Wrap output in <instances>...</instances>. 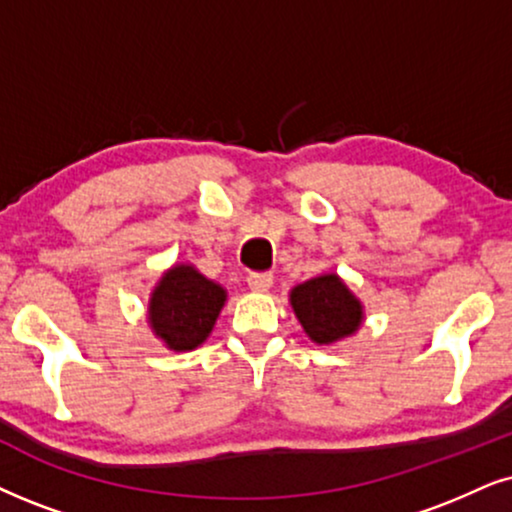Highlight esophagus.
I'll return each mask as SVG.
<instances>
[{
	"label": "esophagus",
	"instance_id": "1",
	"mask_svg": "<svg viewBox=\"0 0 512 512\" xmlns=\"http://www.w3.org/2000/svg\"><path fill=\"white\" fill-rule=\"evenodd\" d=\"M271 283H274V276L267 274V271H252L248 276V286L255 290V293H264V290H269Z\"/></svg>",
	"mask_w": 512,
	"mask_h": 512
}]
</instances>
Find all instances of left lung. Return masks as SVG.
<instances>
[{"label": "left lung", "instance_id": "8db88e82", "mask_svg": "<svg viewBox=\"0 0 512 512\" xmlns=\"http://www.w3.org/2000/svg\"><path fill=\"white\" fill-rule=\"evenodd\" d=\"M290 304L316 345H331L359 331L364 307L340 276L323 274L290 290Z\"/></svg>", "mask_w": 512, "mask_h": 512}]
</instances>
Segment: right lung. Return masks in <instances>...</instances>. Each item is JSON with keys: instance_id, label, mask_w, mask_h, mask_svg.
<instances>
[{"instance_id": "right-lung-1", "label": "right lung", "mask_w": 512, "mask_h": 512, "mask_svg": "<svg viewBox=\"0 0 512 512\" xmlns=\"http://www.w3.org/2000/svg\"><path fill=\"white\" fill-rule=\"evenodd\" d=\"M226 302V290L191 264L167 269L148 302L153 333L174 352L196 349L208 340Z\"/></svg>"}]
</instances>
